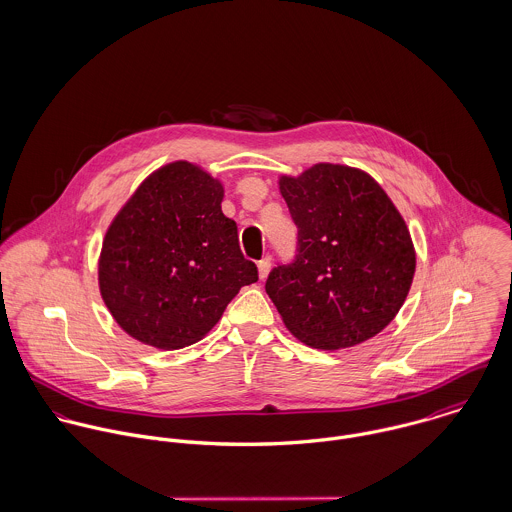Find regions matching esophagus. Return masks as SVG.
Listing matches in <instances>:
<instances>
[{"label":"esophagus","mask_w":512,"mask_h":512,"mask_svg":"<svg viewBox=\"0 0 512 512\" xmlns=\"http://www.w3.org/2000/svg\"><path fill=\"white\" fill-rule=\"evenodd\" d=\"M268 272H270V258H264V260L258 262V276H260V280H266Z\"/></svg>","instance_id":"esophagus-1"}]
</instances>
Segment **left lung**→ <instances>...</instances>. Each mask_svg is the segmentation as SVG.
I'll list each match as a JSON object with an SVG mask.
<instances>
[{
  "label": "left lung",
  "instance_id": "left-lung-1",
  "mask_svg": "<svg viewBox=\"0 0 512 512\" xmlns=\"http://www.w3.org/2000/svg\"><path fill=\"white\" fill-rule=\"evenodd\" d=\"M297 226V256L266 292L295 339L337 351L378 335L404 305L416 248L396 205L363 169L315 163L280 175Z\"/></svg>",
  "mask_w": 512,
  "mask_h": 512
}]
</instances>
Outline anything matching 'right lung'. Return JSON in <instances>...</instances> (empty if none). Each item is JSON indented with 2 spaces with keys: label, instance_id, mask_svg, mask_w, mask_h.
I'll return each mask as SVG.
<instances>
[{
  "label": "right lung",
  "instance_id": "obj_1",
  "mask_svg": "<svg viewBox=\"0 0 512 512\" xmlns=\"http://www.w3.org/2000/svg\"><path fill=\"white\" fill-rule=\"evenodd\" d=\"M222 199L220 179L179 159L149 173L110 222L98 288L132 339L163 351L193 345L242 286L258 282Z\"/></svg>",
  "mask_w": 512,
  "mask_h": 512
}]
</instances>
